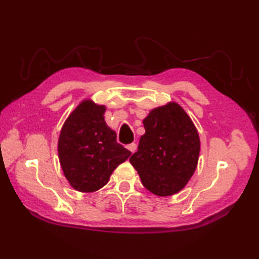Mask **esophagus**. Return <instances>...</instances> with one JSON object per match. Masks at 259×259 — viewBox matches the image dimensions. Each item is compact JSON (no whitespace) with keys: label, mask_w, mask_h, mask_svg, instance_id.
<instances>
[{"label":"esophagus","mask_w":259,"mask_h":259,"mask_svg":"<svg viewBox=\"0 0 259 259\" xmlns=\"http://www.w3.org/2000/svg\"><path fill=\"white\" fill-rule=\"evenodd\" d=\"M126 148H128V149L134 153L137 150V145L136 144H130V145H128V147H126Z\"/></svg>","instance_id":"34e87169"}]
</instances>
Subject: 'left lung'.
I'll return each mask as SVG.
<instances>
[{
	"instance_id": "left-lung-1",
	"label": "left lung",
	"mask_w": 259,
	"mask_h": 259,
	"mask_svg": "<svg viewBox=\"0 0 259 259\" xmlns=\"http://www.w3.org/2000/svg\"><path fill=\"white\" fill-rule=\"evenodd\" d=\"M146 133L130 162L141 183L160 197L177 194L194 175L200 139L189 115L178 103L152 109L144 119Z\"/></svg>"
}]
</instances>
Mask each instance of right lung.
I'll return each instance as SVG.
<instances>
[{"label": "right lung", "instance_id": "1", "mask_svg": "<svg viewBox=\"0 0 259 259\" xmlns=\"http://www.w3.org/2000/svg\"><path fill=\"white\" fill-rule=\"evenodd\" d=\"M106 107L85 99L70 113L60 133L59 160L65 178L81 192L97 191L131 152L117 142L104 121Z\"/></svg>", "mask_w": 259, "mask_h": 259}]
</instances>
